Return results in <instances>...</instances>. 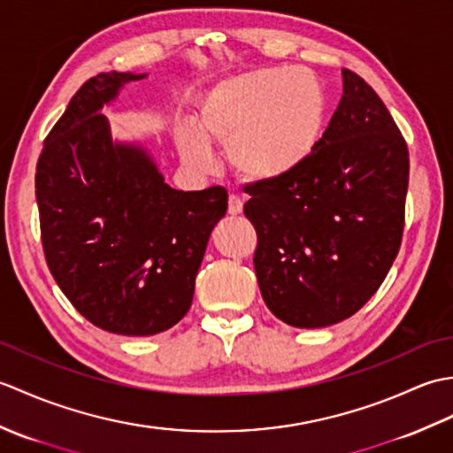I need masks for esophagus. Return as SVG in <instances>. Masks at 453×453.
Returning a JSON list of instances; mask_svg holds the SVG:
<instances>
[{
	"label": "esophagus",
	"instance_id": "esophagus-1",
	"mask_svg": "<svg viewBox=\"0 0 453 453\" xmlns=\"http://www.w3.org/2000/svg\"><path fill=\"white\" fill-rule=\"evenodd\" d=\"M242 211H243V200L239 198V196H235V195L229 196V202H227V214H229V216H237V214H242Z\"/></svg>",
	"mask_w": 453,
	"mask_h": 453
}]
</instances>
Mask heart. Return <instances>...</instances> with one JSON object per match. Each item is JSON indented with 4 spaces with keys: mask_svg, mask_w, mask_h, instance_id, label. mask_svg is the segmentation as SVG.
<instances>
[{
    "mask_svg": "<svg viewBox=\"0 0 453 453\" xmlns=\"http://www.w3.org/2000/svg\"><path fill=\"white\" fill-rule=\"evenodd\" d=\"M326 95L305 67H258L216 81L202 97L196 127L177 134L182 161L210 167V148H226L235 175L271 185L296 175L319 148Z\"/></svg>",
    "mask_w": 453,
    "mask_h": 453,
    "instance_id": "1",
    "label": "heart"
}]
</instances>
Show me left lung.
<instances>
[{
	"label": "left lung",
	"mask_w": 453,
	"mask_h": 453,
	"mask_svg": "<svg viewBox=\"0 0 453 453\" xmlns=\"http://www.w3.org/2000/svg\"><path fill=\"white\" fill-rule=\"evenodd\" d=\"M407 187V143L389 111L342 70V97L313 157L292 177L245 187L268 310L297 329L358 311L399 253Z\"/></svg>",
	"instance_id": "obj_1"
}]
</instances>
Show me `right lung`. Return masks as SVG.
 Wrapping results in <instances>:
<instances>
[{"label": "right lung", "mask_w": 453, "mask_h": 453, "mask_svg": "<svg viewBox=\"0 0 453 453\" xmlns=\"http://www.w3.org/2000/svg\"><path fill=\"white\" fill-rule=\"evenodd\" d=\"M148 73L85 81L48 134L36 165L46 263L85 319L114 334L150 336L187 315L227 190L169 187L143 142L112 138L101 112Z\"/></svg>", "instance_id": "obj_1"}]
</instances>
